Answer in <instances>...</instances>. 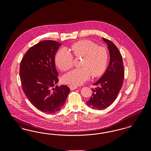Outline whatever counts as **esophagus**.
I'll list each match as a JSON object with an SVG mask.
<instances>
[{"instance_id": "34e87169", "label": "esophagus", "mask_w": 151, "mask_h": 151, "mask_svg": "<svg viewBox=\"0 0 151 151\" xmlns=\"http://www.w3.org/2000/svg\"><path fill=\"white\" fill-rule=\"evenodd\" d=\"M69 87H70V89H71V91L75 90V89H77V88H78V86H73V85H71V86H69Z\"/></svg>"}]
</instances>
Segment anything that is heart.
I'll return each instance as SVG.
<instances>
[{"instance_id":"obj_1","label":"heart","mask_w":151,"mask_h":151,"mask_svg":"<svg viewBox=\"0 0 151 151\" xmlns=\"http://www.w3.org/2000/svg\"><path fill=\"white\" fill-rule=\"evenodd\" d=\"M70 49L76 57H82L81 67L65 74L62 78L65 83L79 86L91 76L97 78L104 73L109 60V52L105 47L97 46L90 40H81L72 43ZM55 62L61 70L67 71L73 66V55L67 49L62 48L56 54Z\"/></svg>"}]
</instances>
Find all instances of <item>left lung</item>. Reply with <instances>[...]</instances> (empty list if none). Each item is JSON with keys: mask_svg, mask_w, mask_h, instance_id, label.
<instances>
[{"mask_svg": "<svg viewBox=\"0 0 151 151\" xmlns=\"http://www.w3.org/2000/svg\"><path fill=\"white\" fill-rule=\"evenodd\" d=\"M108 44L110 61L108 68L93 85L98 87L92 88L93 93L86 104L91 108L103 110L109 106L116 99L123 83L124 70L122 55L113 42L103 38Z\"/></svg>", "mask_w": 151, "mask_h": 151, "instance_id": "1", "label": "left lung"}]
</instances>
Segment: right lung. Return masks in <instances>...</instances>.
I'll return each mask as SVG.
<instances>
[{
    "label": "right lung",
    "instance_id": "add662e5",
    "mask_svg": "<svg viewBox=\"0 0 151 151\" xmlns=\"http://www.w3.org/2000/svg\"><path fill=\"white\" fill-rule=\"evenodd\" d=\"M61 44L42 41L29 49L20 66L22 89L31 104L40 111L53 113L64 105L70 89L67 86H55L59 79L55 55Z\"/></svg>",
    "mask_w": 151,
    "mask_h": 151
}]
</instances>
